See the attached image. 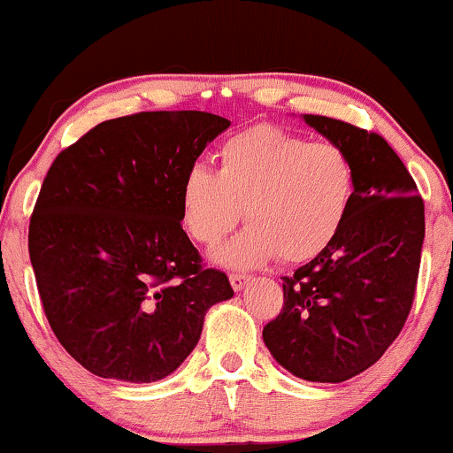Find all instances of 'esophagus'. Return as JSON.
<instances>
[{
	"label": "esophagus",
	"instance_id": "1",
	"mask_svg": "<svg viewBox=\"0 0 453 453\" xmlns=\"http://www.w3.org/2000/svg\"><path fill=\"white\" fill-rule=\"evenodd\" d=\"M249 280H251V277H249V274H241V273L230 274V283H232L234 292H242L244 285H247Z\"/></svg>",
	"mask_w": 453,
	"mask_h": 453
}]
</instances>
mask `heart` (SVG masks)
Returning a JSON list of instances; mask_svg holds the SVG:
<instances>
[{"mask_svg": "<svg viewBox=\"0 0 453 453\" xmlns=\"http://www.w3.org/2000/svg\"><path fill=\"white\" fill-rule=\"evenodd\" d=\"M217 173L191 165L180 185V217L197 242L212 247L247 217L249 227L219 251L227 268H256L280 256L309 262L339 236L356 194L349 155L273 126L221 144Z\"/></svg>", "mask_w": 453, "mask_h": 453, "instance_id": "heart-1", "label": "heart"}]
</instances>
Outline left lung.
I'll use <instances>...</instances> for the list:
<instances>
[{
    "label": "left lung",
    "mask_w": 453,
    "mask_h": 453,
    "mask_svg": "<svg viewBox=\"0 0 453 453\" xmlns=\"http://www.w3.org/2000/svg\"><path fill=\"white\" fill-rule=\"evenodd\" d=\"M303 121L349 155L356 194L339 236L283 277V311L264 327L268 351L304 381L341 383L386 353L413 304L424 202L379 134L319 114Z\"/></svg>",
    "instance_id": "obj_1"
}]
</instances>
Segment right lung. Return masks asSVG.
<instances>
[{
	"label": "right lung",
	"instance_id": "1",
	"mask_svg": "<svg viewBox=\"0 0 453 453\" xmlns=\"http://www.w3.org/2000/svg\"><path fill=\"white\" fill-rule=\"evenodd\" d=\"M227 127L200 111L119 117L50 165L29 223L31 266L55 336L93 375H173L206 311L234 296L180 226L187 170Z\"/></svg>",
	"mask_w": 453,
	"mask_h": 453
}]
</instances>
